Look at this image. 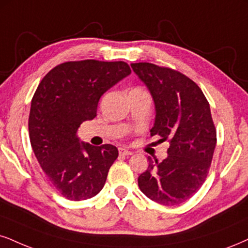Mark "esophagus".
Wrapping results in <instances>:
<instances>
[{
	"mask_svg": "<svg viewBox=\"0 0 248 248\" xmlns=\"http://www.w3.org/2000/svg\"><path fill=\"white\" fill-rule=\"evenodd\" d=\"M119 155H123V156H129V155H132V152L131 151H127V149L125 148H119Z\"/></svg>",
	"mask_w": 248,
	"mask_h": 248,
	"instance_id": "obj_1",
	"label": "esophagus"
}]
</instances>
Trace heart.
Here are the masks:
<instances>
[{"label":"heart","mask_w":248,"mask_h":248,"mask_svg":"<svg viewBox=\"0 0 248 248\" xmlns=\"http://www.w3.org/2000/svg\"><path fill=\"white\" fill-rule=\"evenodd\" d=\"M132 91H141V88H133Z\"/></svg>","instance_id":"obj_1"}]
</instances>
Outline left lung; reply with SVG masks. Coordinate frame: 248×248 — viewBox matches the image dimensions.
Instances as JSON below:
<instances>
[{"mask_svg":"<svg viewBox=\"0 0 248 248\" xmlns=\"http://www.w3.org/2000/svg\"><path fill=\"white\" fill-rule=\"evenodd\" d=\"M131 66L154 99L156 116L151 136L170 143L166 160L148 157L139 188L160 204H180L197 193L209 172L216 146L209 103L201 88L177 70L147 62Z\"/></svg>","mask_w":248,"mask_h":248,"instance_id":"1","label":"left lung"}]
</instances>
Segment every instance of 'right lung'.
I'll use <instances>...</instances> for the list:
<instances>
[{
	"instance_id": "obj_1",
	"label": "right lung",
	"mask_w": 248,
	"mask_h": 248,
	"mask_svg": "<svg viewBox=\"0 0 248 248\" xmlns=\"http://www.w3.org/2000/svg\"><path fill=\"white\" fill-rule=\"evenodd\" d=\"M130 73L122 61H71L51 69L36 88L29 117L31 146L51 186L68 200L93 198L105 186L118 149L79 142L77 130L95 117L101 95Z\"/></svg>"
}]
</instances>
